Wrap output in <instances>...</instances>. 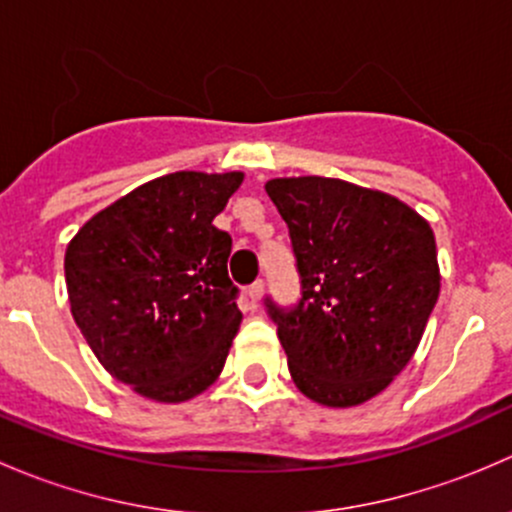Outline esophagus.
Listing matches in <instances>:
<instances>
[{
	"instance_id": "1",
	"label": "esophagus",
	"mask_w": 512,
	"mask_h": 512,
	"mask_svg": "<svg viewBox=\"0 0 512 512\" xmlns=\"http://www.w3.org/2000/svg\"><path fill=\"white\" fill-rule=\"evenodd\" d=\"M262 292H265V282H262V280L252 282V285L245 289V294H247V299H250L252 307H257V302L262 299Z\"/></svg>"
}]
</instances>
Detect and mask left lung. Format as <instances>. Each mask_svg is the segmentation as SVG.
Here are the masks:
<instances>
[{"label": "left lung", "instance_id": "8db88e82", "mask_svg": "<svg viewBox=\"0 0 512 512\" xmlns=\"http://www.w3.org/2000/svg\"><path fill=\"white\" fill-rule=\"evenodd\" d=\"M265 190L302 282L294 307L267 299L289 374L317 404H364L409 364L436 307L431 225L394 195L339 178H275Z\"/></svg>", "mask_w": 512, "mask_h": 512}]
</instances>
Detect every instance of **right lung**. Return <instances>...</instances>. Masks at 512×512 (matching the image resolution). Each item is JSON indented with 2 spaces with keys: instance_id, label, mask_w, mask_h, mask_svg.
<instances>
[{
  "instance_id": "obj_1",
  "label": "right lung",
  "mask_w": 512,
  "mask_h": 512,
  "mask_svg": "<svg viewBox=\"0 0 512 512\" xmlns=\"http://www.w3.org/2000/svg\"><path fill=\"white\" fill-rule=\"evenodd\" d=\"M242 173L178 170L96 213L66 247L74 322L103 369L160 404L203 394L242 314L230 235L213 225Z\"/></svg>"
}]
</instances>
